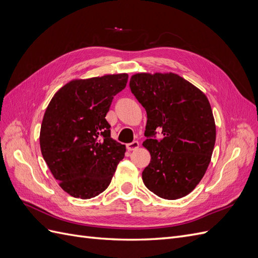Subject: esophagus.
<instances>
[{
  "instance_id": "obj_1",
  "label": "esophagus",
  "mask_w": 258,
  "mask_h": 258,
  "mask_svg": "<svg viewBox=\"0 0 258 258\" xmlns=\"http://www.w3.org/2000/svg\"><path fill=\"white\" fill-rule=\"evenodd\" d=\"M139 142L138 141H134V142H131V143H128L127 145H126V147H127V150L128 151H135V150H137V148L139 147Z\"/></svg>"
}]
</instances>
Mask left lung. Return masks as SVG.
Here are the masks:
<instances>
[{
    "label": "left lung",
    "instance_id": "8db88e82",
    "mask_svg": "<svg viewBox=\"0 0 258 258\" xmlns=\"http://www.w3.org/2000/svg\"><path fill=\"white\" fill-rule=\"evenodd\" d=\"M129 86L147 114L143 145L151 162L142 172L143 183L160 198H182L204 177L213 153L216 129L209 100L173 73H139Z\"/></svg>",
    "mask_w": 258,
    "mask_h": 258
}]
</instances>
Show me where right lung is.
Masks as SVG:
<instances>
[{"instance_id": "obj_1", "label": "right lung", "mask_w": 258, "mask_h": 258, "mask_svg": "<svg viewBox=\"0 0 258 258\" xmlns=\"http://www.w3.org/2000/svg\"><path fill=\"white\" fill-rule=\"evenodd\" d=\"M128 74L72 81L56 92L41 126L43 158L62 189L90 199L110 185L126 146L111 138L105 119Z\"/></svg>"}]
</instances>
